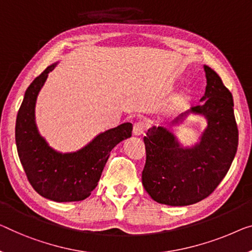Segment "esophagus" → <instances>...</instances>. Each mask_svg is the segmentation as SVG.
Segmentation results:
<instances>
[{"instance_id":"obj_1","label":"esophagus","mask_w":252,"mask_h":252,"mask_svg":"<svg viewBox=\"0 0 252 252\" xmlns=\"http://www.w3.org/2000/svg\"><path fill=\"white\" fill-rule=\"evenodd\" d=\"M147 126H148L147 122L144 121V120H140V121L134 123L133 133L136 134V136H141V134L144 133L146 130H147Z\"/></svg>"}]
</instances>
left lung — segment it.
I'll list each match as a JSON object with an SVG mask.
<instances>
[{
    "mask_svg": "<svg viewBox=\"0 0 252 252\" xmlns=\"http://www.w3.org/2000/svg\"><path fill=\"white\" fill-rule=\"evenodd\" d=\"M204 70L207 86L200 103L172 122H182L189 114L204 116L207 126L199 142L183 147L163 126L150 127L144 137L142 185L159 204L188 206L207 198L226 175L238 149L233 97L215 71L207 65Z\"/></svg>",
    "mask_w": 252,
    "mask_h": 252,
    "instance_id": "left-lung-1",
    "label": "left lung"
}]
</instances>
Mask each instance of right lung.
I'll list each match as a JSON object with an SVG mask.
<instances>
[{"instance_id":"1","label":"right lung","mask_w":252,"mask_h":252,"mask_svg":"<svg viewBox=\"0 0 252 252\" xmlns=\"http://www.w3.org/2000/svg\"><path fill=\"white\" fill-rule=\"evenodd\" d=\"M56 64L48 65L26 90L16 122L18 155L28 181L40 196L56 202L80 201L97 187L111 150L131 137L132 125L126 122L104 131L77 152L60 153L52 148L37 129L35 106Z\"/></svg>"}]
</instances>
